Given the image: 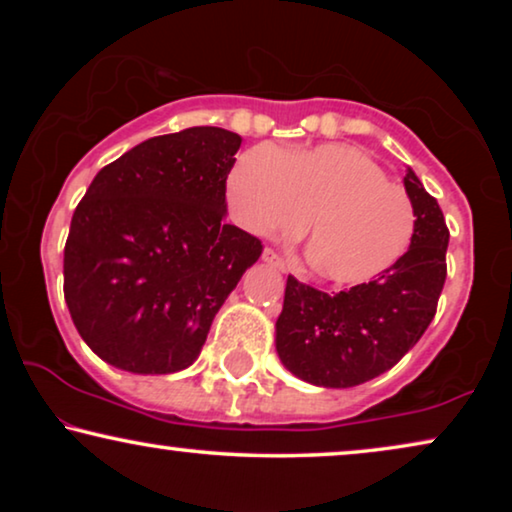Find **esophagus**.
Returning <instances> with one entry per match:
<instances>
[{"mask_svg":"<svg viewBox=\"0 0 512 512\" xmlns=\"http://www.w3.org/2000/svg\"><path fill=\"white\" fill-rule=\"evenodd\" d=\"M263 261H265V263H270V265H275V268H279L282 272H286V268H289V265H286L284 258L279 256L275 249H270V247L263 251Z\"/></svg>","mask_w":512,"mask_h":512,"instance_id":"34e87169","label":"esophagus"}]
</instances>
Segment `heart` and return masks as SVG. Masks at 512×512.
I'll list each match as a JSON object with an SVG mask.
<instances>
[{
  "mask_svg": "<svg viewBox=\"0 0 512 512\" xmlns=\"http://www.w3.org/2000/svg\"><path fill=\"white\" fill-rule=\"evenodd\" d=\"M228 198L242 226L256 235H298L310 218L307 258L338 286L382 277L408 254L417 230L408 191L345 144L244 151L230 170Z\"/></svg>",
  "mask_w": 512,
  "mask_h": 512,
  "instance_id": "1",
  "label": "heart"
}]
</instances>
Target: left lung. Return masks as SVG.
Masks as SVG:
<instances>
[{
  "instance_id": "obj_1",
  "label": "left lung",
  "mask_w": 512,
  "mask_h": 512,
  "mask_svg": "<svg viewBox=\"0 0 512 512\" xmlns=\"http://www.w3.org/2000/svg\"><path fill=\"white\" fill-rule=\"evenodd\" d=\"M417 230L401 261L373 282L326 293L289 275L277 319V354L300 380L328 389L363 384L394 368L429 328L447 277V242L438 200L408 170Z\"/></svg>"
}]
</instances>
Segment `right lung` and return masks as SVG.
Wrapping results in <instances>:
<instances>
[{
    "label": "right lung",
    "mask_w": 512,
    "mask_h": 512,
    "mask_svg": "<svg viewBox=\"0 0 512 512\" xmlns=\"http://www.w3.org/2000/svg\"><path fill=\"white\" fill-rule=\"evenodd\" d=\"M242 137L200 125L151 137L104 165L65 244L76 331L111 366L167 375L191 366L258 237L226 219Z\"/></svg>",
    "instance_id": "obj_1"
}]
</instances>
